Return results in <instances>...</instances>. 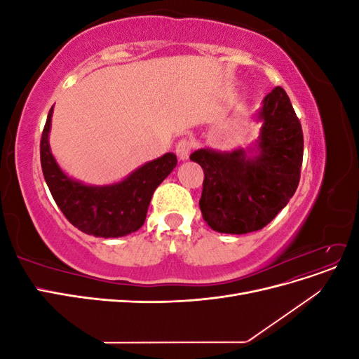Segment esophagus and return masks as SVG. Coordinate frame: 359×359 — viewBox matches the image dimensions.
Listing matches in <instances>:
<instances>
[{
    "instance_id": "obj_1",
    "label": "esophagus",
    "mask_w": 359,
    "mask_h": 359,
    "mask_svg": "<svg viewBox=\"0 0 359 359\" xmlns=\"http://www.w3.org/2000/svg\"><path fill=\"white\" fill-rule=\"evenodd\" d=\"M191 149H193V144L190 142L189 139H181L180 142L177 144V148H175L177 156L180 157V160H187L190 153H191Z\"/></svg>"
}]
</instances>
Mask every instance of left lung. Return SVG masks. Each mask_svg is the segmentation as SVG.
Instances as JSON below:
<instances>
[{
    "label": "left lung",
    "mask_w": 359,
    "mask_h": 359,
    "mask_svg": "<svg viewBox=\"0 0 359 359\" xmlns=\"http://www.w3.org/2000/svg\"><path fill=\"white\" fill-rule=\"evenodd\" d=\"M256 119L262 127L247 149L201 148L190 156L203 169L199 206L215 232L243 235L262 229L285 208L299 184L302 128L281 86L262 100Z\"/></svg>",
    "instance_id": "obj_1"
}]
</instances>
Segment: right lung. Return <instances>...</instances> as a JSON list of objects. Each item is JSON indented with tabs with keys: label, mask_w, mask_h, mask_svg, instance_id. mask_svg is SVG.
<instances>
[{
	"label": "right lung",
	"mask_w": 359,
	"mask_h": 359,
	"mask_svg": "<svg viewBox=\"0 0 359 359\" xmlns=\"http://www.w3.org/2000/svg\"><path fill=\"white\" fill-rule=\"evenodd\" d=\"M53 106L40 140L43 175L53 201L66 219L86 235L118 238L136 232L147 219L154 190L177 166V156L166 153L137 168L123 181L88 186L64 172L50 153L49 132Z\"/></svg>",
	"instance_id": "obj_1"
}]
</instances>
